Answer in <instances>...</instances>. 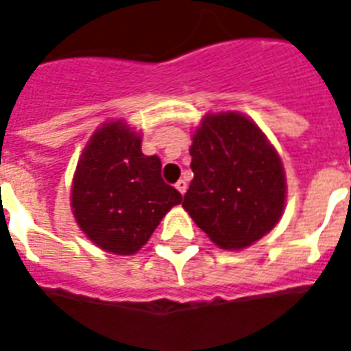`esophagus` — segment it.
<instances>
[{"label": "esophagus", "mask_w": 351, "mask_h": 351, "mask_svg": "<svg viewBox=\"0 0 351 351\" xmlns=\"http://www.w3.org/2000/svg\"><path fill=\"white\" fill-rule=\"evenodd\" d=\"M175 187L178 191H180V194H185V191H187V182H185V180H178L175 184Z\"/></svg>", "instance_id": "34e87169"}]
</instances>
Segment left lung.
Segmentation results:
<instances>
[{
  "label": "left lung",
  "instance_id": "1",
  "mask_svg": "<svg viewBox=\"0 0 351 351\" xmlns=\"http://www.w3.org/2000/svg\"><path fill=\"white\" fill-rule=\"evenodd\" d=\"M191 157L194 178L182 207L219 248L250 246L278 223L284 167L252 119L235 112L203 117Z\"/></svg>",
  "mask_w": 351,
  "mask_h": 351
}]
</instances>
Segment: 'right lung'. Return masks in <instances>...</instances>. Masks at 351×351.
<instances>
[{
    "label": "right lung",
    "instance_id": "1",
    "mask_svg": "<svg viewBox=\"0 0 351 351\" xmlns=\"http://www.w3.org/2000/svg\"><path fill=\"white\" fill-rule=\"evenodd\" d=\"M160 158L141 152V135L112 121L94 132L76 166L71 205L84 234L105 252L132 255L182 194L162 180Z\"/></svg>",
    "mask_w": 351,
    "mask_h": 351
}]
</instances>
